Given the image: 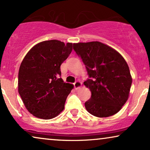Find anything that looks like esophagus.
I'll return each mask as SVG.
<instances>
[{"label": "esophagus", "mask_w": 150, "mask_h": 150, "mask_svg": "<svg viewBox=\"0 0 150 150\" xmlns=\"http://www.w3.org/2000/svg\"><path fill=\"white\" fill-rule=\"evenodd\" d=\"M81 85H82V83L79 81H76V82H75L74 83V88L76 89H79V88L81 87Z\"/></svg>", "instance_id": "1"}]
</instances>
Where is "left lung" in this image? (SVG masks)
Returning a JSON list of instances; mask_svg holds the SVG:
<instances>
[{"mask_svg": "<svg viewBox=\"0 0 150 150\" xmlns=\"http://www.w3.org/2000/svg\"><path fill=\"white\" fill-rule=\"evenodd\" d=\"M73 48L89 75L84 85L90 89L91 96L85 103L86 109L98 117L116 114L128 100L132 81L124 57L100 42L74 44Z\"/></svg>", "mask_w": 150, "mask_h": 150, "instance_id": "1", "label": "left lung"}]
</instances>
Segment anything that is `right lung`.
<instances>
[{
  "label": "right lung",
  "mask_w": 150,
  "mask_h": 150,
  "mask_svg": "<svg viewBox=\"0 0 150 150\" xmlns=\"http://www.w3.org/2000/svg\"><path fill=\"white\" fill-rule=\"evenodd\" d=\"M71 50V43L48 40L36 44L24 57L18 73V92L36 117L50 120L64 109L74 85L60 78V67Z\"/></svg>",
  "instance_id": "add662e5"
}]
</instances>
